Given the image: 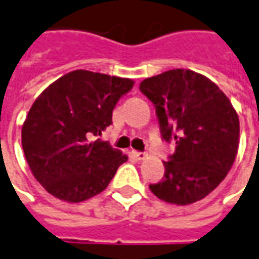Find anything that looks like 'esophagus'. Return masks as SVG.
Masks as SVG:
<instances>
[{"mask_svg": "<svg viewBox=\"0 0 259 259\" xmlns=\"http://www.w3.org/2000/svg\"><path fill=\"white\" fill-rule=\"evenodd\" d=\"M134 156H135L138 160H145V159L148 157V155H146L145 152H137V150H134Z\"/></svg>", "mask_w": 259, "mask_h": 259, "instance_id": "esophagus-1", "label": "esophagus"}]
</instances>
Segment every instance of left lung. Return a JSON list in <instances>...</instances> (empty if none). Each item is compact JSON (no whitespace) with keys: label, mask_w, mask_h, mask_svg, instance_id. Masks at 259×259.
Instances as JSON below:
<instances>
[{"label":"left lung","mask_w":259,"mask_h":259,"mask_svg":"<svg viewBox=\"0 0 259 259\" xmlns=\"http://www.w3.org/2000/svg\"><path fill=\"white\" fill-rule=\"evenodd\" d=\"M139 89L156 107L164 141L176 152L164 176L150 191L174 205H190L213 191L232 168L240 142V122L229 97L206 76L170 69L146 78Z\"/></svg>","instance_id":"8db88e82"}]
</instances>
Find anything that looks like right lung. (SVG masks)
<instances>
[{
    "mask_svg": "<svg viewBox=\"0 0 259 259\" xmlns=\"http://www.w3.org/2000/svg\"><path fill=\"white\" fill-rule=\"evenodd\" d=\"M134 80L76 69L40 93L22 125L34 179L53 197L82 202L107 188L126 155L100 139Z\"/></svg>",
    "mask_w": 259,
    "mask_h": 259,
    "instance_id": "1",
    "label": "right lung"
}]
</instances>
